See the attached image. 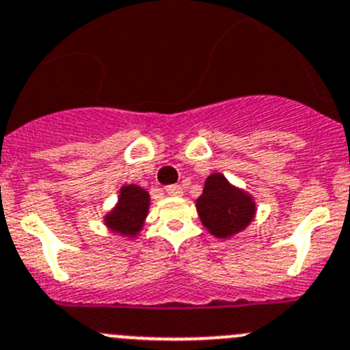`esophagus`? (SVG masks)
<instances>
[{
  "instance_id": "34e87169",
  "label": "esophagus",
  "mask_w": 350,
  "mask_h": 350,
  "mask_svg": "<svg viewBox=\"0 0 350 350\" xmlns=\"http://www.w3.org/2000/svg\"><path fill=\"white\" fill-rule=\"evenodd\" d=\"M165 193L172 195V197H179V195H183L181 185H169V186H165Z\"/></svg>"
}]
</instances>
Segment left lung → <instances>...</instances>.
Segmentation results:
<instances>
[{"label":"left lung","instance_id":"1","mask_svg":"<svg viewBox=\"0 0 350 350\" xmlns=\"http://www.w3.org/2000/svg\"><path fill=\"white\" fill-rule=\"evenodd\" d=\"M204 226L217 238H228L249 226L256 204L245 191L233 188L223 174H211L197 200Z\"/></svg>","mask_w":350,"mask_h":350}]
</instances>
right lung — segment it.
Returning a JSON list of instances; mask_svg holds the SVG:
<instances>
[{"instance_id":"1","label":"right lung","mask_w":350,"mask_h":350,"mask_svg":"<svg viewBox=\"0 0 350 350\" xmlns=\"http://www.w3.org/2000/svg\"><path fill=\"white\" fill-rule=\"evenodd\" d=\"M148 205L150 197L143 188L136 185L124 186L120 190L117 207L110 214H107V226L124 237H135L142 230L143 221L148 212Z\"/></svg>"}]
</instances>
